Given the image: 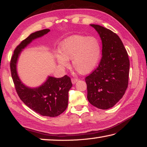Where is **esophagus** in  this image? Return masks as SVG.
I'll return each mask as SVG.
<instances>
[{"label": "esophagus", "instance_id": "1", "mask_svg": "<svg viewBox=\"0 0 147 147\" xmlns=\"http://www.w3.org/2000/svg\"><path fill=\"white\" fill-rule=\"evenodd\" d=\"M77 81H78V79L77 78H71V82H72V83H73V84H75Z\"/></svg>", "mask_w": 147, "mask_h": 147}]
</instances>
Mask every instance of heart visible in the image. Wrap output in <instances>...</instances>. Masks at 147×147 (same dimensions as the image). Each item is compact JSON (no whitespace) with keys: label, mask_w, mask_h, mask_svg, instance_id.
Returning <instances> with one entry per match:
<instances>
[{"label":"heart","mask_w":147,"mask_h":147,"mask_svg":"<svg viewBox=\"0 0 147 147\" xmlns=\"http://www.w3.org/2000/svg\"><path fill=\"white\" fill-rule=\"evenodd\" d=\"M56 59L63 68L69 67L72 59L75 70L82 74L93 70L100 59L101 47L98 39L93 36L74 35L65 39L59 48Z\"/></svg>","instance_id":"heart-1"}]
</instances>
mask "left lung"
Listing matches in <instances>:
<instances>
[{
    "mask_svg": "<svg viewBox=\"0 0 147 147\" xmlns=\"http://www.w3.org/2000/svg\"><path fill=\"white\" fill-rule=\"evenodd\" d=\"M97 31L102 43V56L98 67L85 78L88 98L96 108H112L125 93L128 84L130 60L123 42L115 33L98 24H90Z\"/></svg>",
    "mask_w": 147,
    "mask_h": 147,
    "instance_id": "left-lung-1",
    "label": "left lung"
}]
</instances>
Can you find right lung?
<instances>
[{
	"label": "right lung",
	"mask_w": 147,
	"mask_h": 147,
	"mask_svg": "<svg viewBox=\"0 0 147 147\" xmlns=\"http://www.w3.org/2000/svg\"><path fill=\"white\" fill-rule=\"evenodd\" d=\"M50 32L44 29L31 34L16 47L10 61V69L15 88L19 98L35 112L43 116L57 117L65 110L68 106V93L72 84L70 77L65 75L57 78L49 76L45 82L38 88L26 86L19 79L17 72V63L19 54L35 39Z\"/></svg>",
	"instance_id": "add662e5"
}]
</instances>
